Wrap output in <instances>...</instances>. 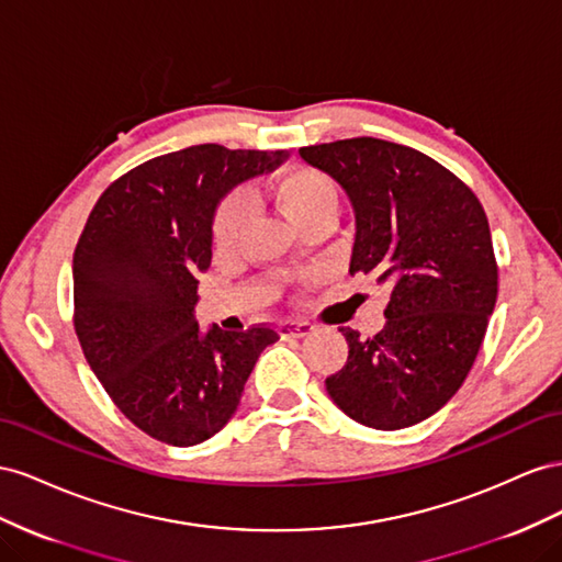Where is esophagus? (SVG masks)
Listing matches in <instances>:
<instances>
[{"label": "esophagus", "mask_w": 562, "mask_h": 562, "mask_svg": "<svg viewBox=\"0 0 562 562\" xmlns=\"http://www.w3.org/2000/svg\"><path fill=\"white\" fill-rule=\"evenodd\" d=\"M315 331V325L308 319H284L280 323V336L282 339H303V336H311Z\"/></svg>", "instance_id": "34e87169"}]
</instances>
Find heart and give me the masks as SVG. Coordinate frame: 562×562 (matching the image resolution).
<instances>
[{
    "mask_svg": "<svg viewBox=\"0 0 562 562\" xmlns=\"http://www.w3.org/2000/svg\"><path fill=\"white\" fill-rule=\"evenodd\" d=\"M268 198L276 210L292 223L301 235L317 228H331L339 216V188L325 171L308 165H294L280 171L268 186ZM249 218V200L233 192L218 204L214 216V245L233 249Z\"/></svg>",
    "mask_w": 562,
    "mask_h": 562,
    "instance_id": "heart-1",
    "label": "heart"
}]
</instances>
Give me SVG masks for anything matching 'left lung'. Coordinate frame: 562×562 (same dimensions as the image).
I'll use <instances>...</instances> for the list:
<instances>
[{
	"instance_id": "left-lung-1",
	"label": "left lung",
	"mask_w": 562,
	"mask_h": 562,
	"mask_svg": "<svg viewBox=\"0 0 562 562\" xmlns=\"http://www.w3.org/2000/svg\"><path fill=\"white\" fill-rule=\"evenodd\" d=\"M299 155L350 200V276L391 286L376 336L339 329L348 360L327 393L362 426L419 424L461 389L494 311L499 270L483 204L436 159L391 140L346 138Z\"/></svg>"
}]
</instances>
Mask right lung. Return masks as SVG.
<instances>
[{"mask_svg":"<svg viewBox=\"0 0 562 562\" xmlns=\"http://www.w3.org/2000/svg\"><path fill=\"white\" fill-rule=\"evenodd\" d=\"M284 150L216 143L148 159L95 202L72 256L75 331L120 412L155 440L190 447L231 422L266 346L280 336L200 329L198 272L212 263L218 202Z\"/></svg>","mask_w":562,"mask_h":562,"instance_id":"1","label":"right lung"}]
</instances>
